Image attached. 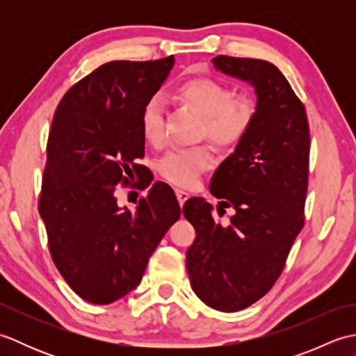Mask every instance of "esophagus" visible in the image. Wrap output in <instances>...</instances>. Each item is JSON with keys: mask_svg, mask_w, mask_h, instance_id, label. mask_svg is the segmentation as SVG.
<instances>
[{"mask_svg": "<svg viewBox=\"0 0 356 356\" xmlns=\"http://www.w3.org/2000/svg\"><path fill=\"white\" fill-rule=\"evenodd\" d=\"M176 195H177V200L180 203V207H184V203L190 199V193H186L185 190H176Z\"/></svg>", "mask_w": 356, "mask_h": 356, "instance_id": "34e87169", "label": "esophagus"}]
</instances>
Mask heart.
<instances>
[{
	"instance_id": "1",
	"label": "heart",
	"mask_w": 356,
	"mask_h": 356,
	"mask_svg": "<svg viewBox=\"0 0 356 356\" xmlns=\"http://www.w3.org/2000/svg\"><path fill=\"white\" fill-rule=\"evenodd\" d=\"M177 99L197 111L205 119L203 133L216 145L229 148L245 138L255 116V105L246 95H236L231 87L213 78H193L182 82L176 92ZM140 131L151 145L163 140V105L153 97L143 105ZM213 162L207 147L174 148L157 163V171L168 182L191 186Z\"/></svg>"
}]
</instances>
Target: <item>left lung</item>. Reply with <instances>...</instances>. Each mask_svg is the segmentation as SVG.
I'll list each match as a JSON object with an SVG mask.
<instances>
[{
    "label": "left lung",
    "instance_id": "1",
    "mask_svg": "<svg viewBox=\"0 0 356 356\" xmlns=\"http://www.w3.org/2000/svg\"><path fill=\"white\" fill-rule=\"evenodd\" d=\"M217 70L255 90V116L236 151L216 170L209 191L236 213L216 222L202 197L185 202L195 229L186 269L195 295L220 312H237L266 295L282 274L305 225L309 174V124L305 105L274 64L218 55Z\"/></svg>",
    "mask_w": 356,
    "mask_h": 356
}]
</instances>
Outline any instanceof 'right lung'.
<instances>
[{
	"label": "right lung",
	"mask_w": 356,
	"mask_h": 356,
	"mask_svg": "<svg viewBox=\"0 0 356 356\" xmlns=\"http://www.w3.org/2000/svg\"><path fill=\"white\" fill-rule=\"evenodd\" d=\"M174 65L111 61L76 82L59 102L47 140L40 216L59 274L81 298L110 305L140 283L151 254L180 217L171 186L156 182L134 211L118 205L145 153L140 113ZM143 176L139 188L151 184Z\"/></svg>",
	"instance_id": "1"
}]
</instances>
